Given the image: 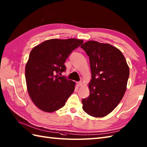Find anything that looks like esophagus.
Returning a JSON list of instances; mask_svg holds the SVG:
<instances>
[{"label":"esophagus","instance_id":"34e87169","mask_svg":"<svg viewBox=\"0 0 147 147\" xmlns=\"http://www.w3.org/2000/svg\"><path fill=\"white\" fill-rule=\"evenodd\" d=\"M77 84L78 85V87H82V85H83V84H82V82H81V81L78 82L77 83Z\"/></svg>","mask_w":147,"mask_h":147}]
</instances>
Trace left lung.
Returning <instances> with one entry per match:
<instances>
[{"label": "left lung", "instance_id": "1", "mask_svg": "<svg viewBox=\"0 0 147 147\" xmlns=\"http://www.w3.org/2000/svg\"><path fill=\"white\" fill-rule=\"evenodd\" d=\"M89 57L92 79L90 95L82 99L89 115L103 117L115 109L122 99L129 77V67L120 50L109 44L88 41L81 45Z\"/></svg>", "mask_w": 147, "mask_h": 147}]
</instances>
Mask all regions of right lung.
<instances>
[{"label":"right lung","instance_id":"1","mask_svg":"<svg viewBox=\"0 0 147 147\" xmlns=\"http://www.w3.org/2000/svg\"><path fill=\"white\" fill-rule=\"evenodd\" d=\"M83 42L53 38L32 49L26 65V80L30 97L39 109L53 112L65 105L76 83L58 74L65 71L66 59Z\"/></svg>","mask_w":147,"mask_h":147}]
</instances>
